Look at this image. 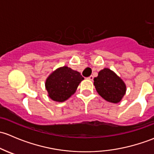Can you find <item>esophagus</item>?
I'll return each mask as SVG.
<instances>
[{
	"label": "esophagus",
	"mask_w": 154,
	"mask_h": 154,
	"mask_svg": "<svg viewBox=\"0 0 154 154\" xmlns=\"http://www.w3.org/2000/svg\"><path fill=\"white\" fill-rule=\"evenodd\" d=\"M88 79H89V80L92 81V80H93V75H90V76H89V77L88 78Z\"/></svg>",
	"instance_id": "34e87169"
}]
</instances>
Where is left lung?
<instances>
[{
    "instance_id": "left-lung-1",
    "label": "left lung",
    "mask_w": 154,
    "mask_h": 154,
    "mask_svg": "<svg viewBox=\"0 0 154 154\" xmlns=\"http://www.w3.org/2000/svg\"><path fill=\"white\" fill-rule=\"evenodd\" d=\"M94 85L101 97L112 103L119 102L126 92L123 81L107 68L101 70L94 78Z\"/></svg>"
}]
</instances>
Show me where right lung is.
Wrapping results in <instances>:
<instances>
[{
	"mask_svg": "<svg viewBox=\"0 0 154 154\" xmlns=\"http://www.w3.org/2000/svg\"><path fill=\"white\" fill-rule=\"evenodd\" d=\"M83 79L80 72L64 66L47 78L45 86L50 99L62 102L75 93Z\"/></svg>",
	"mask_w": 154,
	"mask_h": 154,
	"instance_id": "add662e5",
	"label": "right lung"
}]
</instances>
